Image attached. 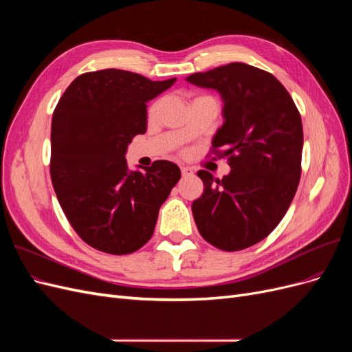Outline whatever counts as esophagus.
I'll return each mask as SVG.
<instances>
[{
    "mask_svg": "<svg viewBox=\"0 0 352 352\" xmlns=\"http://www.w3.org/2000/svg\"><path fill=\"white\" fill-rule=\"evenodd\" d=\"M180 172H182V176H184V177L190 176V175H194L192 168H189V167H180Z\"/></svg>",
    "mask_w": 352,
    "mask_h": 352,
    "instance_id": "esophagus-1",
    "label": "esophagus"
}]
</instances>
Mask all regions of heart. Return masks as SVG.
Listing matches in <instances>:
<instances>
[{"instance_id": "1", "label": "heart", "mask_w": 352, "mask_h": 352, "mask_svg": "<svg viewBox=\"0 0 352 352\" xmlns=\"http://www.w3.org/2000/svg\"><path fill=\"white\" fill-rule=\"evenodd\" d=\"M157 110H158V102H155L154 105H151L150 111H148V116H150V117H154V116H155V113H157Z\"/></svg>"}]
</instances>
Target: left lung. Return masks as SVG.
<instances>
[{
	"label": "left lung",
	"mask_w": 352,
	"mask_h": 352,
	"mask_svg": "<svg viewBox=\"0 0 352 352\" xmlns=\"http://www.w3.org/2000/svg\"><path fill=\"white\" fill-rule=\"evenodd\" d=\"M186 80L220 94L225 122L211 144L232 168L223 179L207 170L197 173L204 184L192 202L197 228L219 250L248 248L279 225L300 184V111L272 73L245 63L194 73Z\"/></svg>",
	"instance_id": "left-lung-1"
}]
</instances>
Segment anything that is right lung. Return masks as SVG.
Here are the masks:
<instances>
[{
    "mask_svg": "<svg viewBox=\"0 0 352 352\" xmlns=\"http://www.w3.org/2000/svg\"><path fill=\"white\" fill-rule=\"evenodd\" d=\"M175 82L119 69L89 72L74 79L57 104L52 186L72 228L95 250L124 255L144 247L179 182L180 168L172 162L129 170L124 157L133 136L146 131V102Z\"/></svg>",
    "mask_w": 352,
    "mask_h": 352,
    "instance_id": "right-lung-1",
    "label": "right lung"
}]
</instances>
